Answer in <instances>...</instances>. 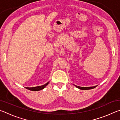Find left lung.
<instances>
[{
  "instance_id": "left-lung-1",
  "label": "left lung",
  "mask_w": 120,
  "mask_h": 120,
  "mask_svg": "<svg viewBox=\"0 0 120 120\" xmlns=\"http://www.w3.org/2000/svg\"><path fill=\"white\" fill-rule=\"evenodd\" d=\"M74 85L77 87V88H78L79 89H82V90H88V89L94 88L97 86H93V87H80V86H77L75 85Z\"/></svg>"
}]
</instances>
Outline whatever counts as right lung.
Segmentation results:
<instances>
[{"mask_svg": "<svg viewBox=\"0 0 120 120\" xmlns=\"http://www.w3.org/2000/svg\"><path fill=\"white\" fill-rule=\"evenodd\" d=\"M49 82H48L47 83H46L45 84L42 85V86H36V87H25V88L26 89H28V90H32V91H38L44 89L49 84Z\"/></svg>", "mask_w": 120, "mask_h": 120, "instance_id": "right-lung-1", "label": "right lung"}]
</instances>
